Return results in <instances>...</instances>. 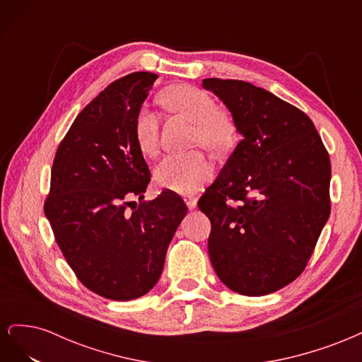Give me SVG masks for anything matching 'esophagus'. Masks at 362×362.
<instances>
[{"mask_svg":"<svg viewBox=\"0 0 362 362\" xmlns=\"http://www.w3.org/2000/svg\"><path fill=\"white\" fill-rule=\"evenodd\" d=\"M184 201L189 208H194L196 204H198V198H194V196H185Z\"/></svg>","mask_w":362,"mask_h":362,"instance_id":"1","label":"esophagus"}]
</instances>
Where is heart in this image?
Wrapping results in <instances>:
<instances>
[{
	"mask_svg": "<svg viewBox=\"0 0 362 362\" xmlns=\"http://www.w3.org/2000/svg\"><path fill=\"white\" fill-rule=\"evenodd\" d=\"M161 101L170 110L194 120L193 141L208 149L221 152L234 141L233 120L208 92L192 84L170 86L161 95ZM137 149L144 156L154 157L160 148V117L148 107H140L133 124ZM213 163L204 152L192 151L185 154L164 157L156 168L154 178L163 189L178 193L193 192L213 177Z\"/></svg>",
	"mask_w": 362,
	"mask_h": 362,
	"instance_id": "1",
	"label": "heart"
}]
</instances>
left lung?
<instances>
[{
	"instance_id": "obj_1",
	"label": "left lung",
	"mask_w": 362,
	"mask_h": 362,
	"mask_svg": "<svg viewBox=\"0 0 362 362\" xmlns=\"http://www.w3.org/2000/svg\"><path fill=\"white\" fill-rule=\"evenodd\" d=\"M242 134L199 198L214 272L228 288L264 296L305 270L331 213V160L298 107L242 80L205 78Z\"/></svg>"
}]
</instances>
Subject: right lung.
I'll list each match as a JSON object with an SVG mask.
<instances>
[{"mask_svg": "<svg viewBox=\"0 0 362 362\" xmlns=\"http://www.w3.org/2000/svg\"><path fill=\"white\" fill-rule=\"evenodd\" d=\"M157 78L152 72L128 74L83 108L57 148L43 204L75 276L112 300L140 298L156 286L187 213L170 190L141 201L151 172L133 124ZM134 197L141 202L131 207Z\"/></svg>", "mask_w": 362, "mask_h": 362, "instance_id": "add662e5", "label": "right lung"}]
</instances>
